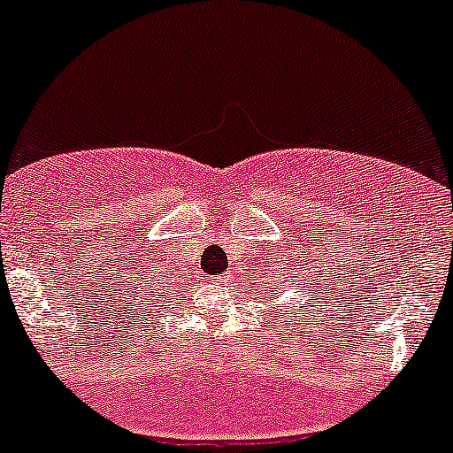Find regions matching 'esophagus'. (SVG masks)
<instances>
[{"label": "esophagus", "instance_id": "obj_1", "mask_svg": "<svg viewBox=\"0 0 453 453\" xmlns=\"http://www.w3.org/2000/svg\"><path fill=\"white\" fill-rule=\"evenodd\" d=\"M221 280H223V277H221Z\"/></svg>", "mask_w": 453, "mask_h": 453}]
</instances>
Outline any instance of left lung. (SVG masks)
Segmentation results:
<instances>
[{
  "label": "left lung",
  "mask_w": 453,
  "mask_h": 453,
  "mask_svg": "<svg viewBox=\"0 0 453 453\" xmlns=\"http://www.w3.org/2000/svg\"><path fill=\"white\" fill-rule=\"evenodd\" d=\"M296 268L303 270L298 279V298L294 300L296 304V313H289V317H296V321L306 319L309 317V311L319 309V306H327V298H330V270H327L324 264H319L317 259H309V253H304V259H296V262H289L285 259L283 268L280 270V279L279 283L274 285V292L279 296H283L288 292L289 285H294V277L289 279V273H294ZM334 277V274H332ZM319 315V313H317Z\"/></svg>",
  "instance_id": "obj_1"
}]
</instances>
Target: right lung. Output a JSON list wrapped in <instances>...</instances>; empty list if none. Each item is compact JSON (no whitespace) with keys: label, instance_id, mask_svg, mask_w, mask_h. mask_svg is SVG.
Here are the masks:
<instances>
[{"label":"right lung","instance_id":"add662e5","mask_svg":"<svg viewBox=\"0 0 453 453\" xmlns=\"http://www.w3.org/2000/svg\"><path fill=\"white\" fill-rule=\"evenodd\" d=\"M134 288V294H136V300L140 304L144 306V309H149V304H155L157 303V296L161 294L159 285L155 283V279H138L136 283L129 285V292H132Z\"/></svg>","mask_w":453,"mask_h":453}]
</instances>
